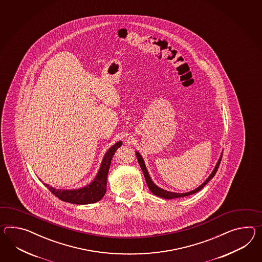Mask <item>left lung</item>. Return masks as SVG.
<instances>
[{"label":"left lung","mask_w":262,"mask_h":262,"mask_svg":"<svg viewBox=\"0 0 262 262\" xmlns=\"http://www.w3.org/2000/svg\"><path fill=\"white\" fill-rule=\"evenodd\" d=\"M136 157H137V160H138V163H139V165H140L141 168H142V171L144 173V176H145V179H146V182H147V186H148V188H149V190L154 193V195H156V196H159L161 198L167 199V200H170V199H175V198H181V197H185V196H189V195H192V194H194V193H196V192L200 191L203 187H204V185H206L209 181H210L211 179L213 178L214 176H215V174L217 172V168H219V166H220V164H221V161H222V157H223V154L221 155V157H220V159L217 161V165L215 166V168H214V170L212 171V173L210 174V176L208 177V178L206 179L205 181H204V183H203V185H200L199 187H197L196 189H194V190H192L190 192H186V193H175V192H169L166 191V190H164V189H162V188H160L158 187L157 185H154V182L151 181V179L149 177V175H148V172H147V167L145 166V164H144V160L142 158V156H141L140 154H138V152H136Z\"/></svg>","instance_id":"1"}]
</instances>
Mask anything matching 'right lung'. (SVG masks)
Masks as SVG:
<instances>
[{"label":"right lung","mask_w":262,"mask_h":262,"mask_svg":"<svg viewBox=\"0 0 262 262\" xmlns=\"http://www.w3.org/2000/svg\"><path fill=\"white\" fill-rule=\"evenodd\" d=\"M120 146H122L121 141L117 142L113 147H111L103 158L101 166L99 168V171L97 173L96 178L90 185L84 186L83 188L74 189V190H61V189H55L50 185H45L56 197L70 204H94L100 201L106 193L108 168L111 166L113 156L115 155L116 149Z\"/></svg>","instance_id":"obj_1"}]
</instances>
